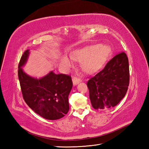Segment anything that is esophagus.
Masks as SVG:
<instances>
[{"instance_id": "esophagus-1", "label": "esophagus", "mask_w": 149, "mask_h": 149, "mask_svg": "<svg viewBox=\"0 0 149 149\" xmlns=\"http://www.w3.org/2000/svg\"><path fill=\"white\" fill-rule=\"evenodd\" d=\"M72 81H73V84H74V86L77 85L78 83H79L80 82L82 81L80 78H77V77H74L72 79Z\"/></svg>"}]
</instances>
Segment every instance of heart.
<instances>
[{
    "mask_svg": "<svg viewBox=\"0 0 149 149\" xmlns=\"http://www.w3.org/2000/svg\"><path fill=\"white\" fill-rule=\"evenodd\" d=\"M111 53V49L106 45H92L76 50L70 57L75 61H81L83 70L89 74L99 70L105 64ZM60 63L63 67L68 68L73 65V61L67 56H63Z\"/></svg>",
    "mask_w": 149,
    "mask_h": 149,
    "instance_id": "obj_1",
    "label": "heart"
}]
</instances>
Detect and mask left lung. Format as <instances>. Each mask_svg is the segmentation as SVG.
Listing matches in <instances>:
<instances>
[{"label":"left lung","instance_id":"8db88e82","mask_svg":"<svg viewBox=\"0 0 149 149\" xmlns=\"http://www.w3.org/2000/svg\"><path fill=\"white\" fill-rule=\"evenodd\" d=\"M129 84L128 58L122 52L114 56L103 70L88 81L92 107L104 110L116 106L125 97Z\"/></svg>","mask_w":149,"mask_h":149}]
</instances>
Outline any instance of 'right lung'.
<instances>
[{"label": "right lung", "instance_id": "1", "mask_svg": "<svg viewBox=\"0 0 149 149\" xmlns=\"http://www.w3.org/2000/svg\"><path fill=\"white\" fill-rule=\"evenodd\" d=\"M29 50L22 56L18 75L25 102L31 109L47 120H58L69 110L68 95L72 88L70 76L56 74L52 71L42 78L37 79L26 74L22 68L27 62Z\"/></svg>", "mask_w": 149, "mask_h": 149}]
</instances>
